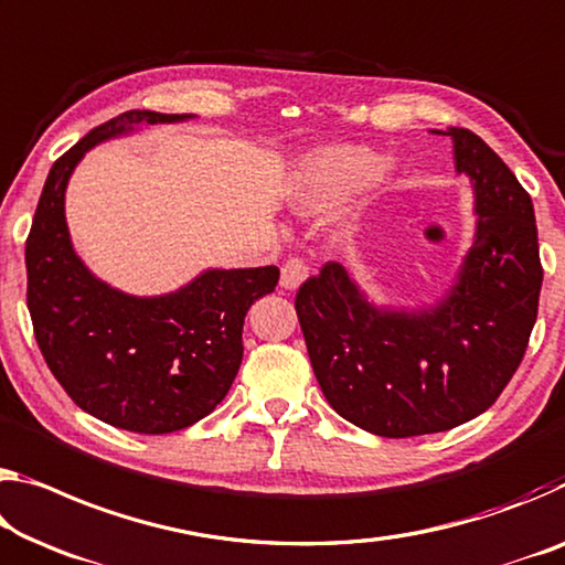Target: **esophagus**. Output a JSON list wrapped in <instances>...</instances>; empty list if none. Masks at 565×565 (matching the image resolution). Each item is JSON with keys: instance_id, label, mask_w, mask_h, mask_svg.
Wrapping results in <instances>:
<instances>
[{"instance_id": "obj_1", "label": "esophagus", "mask_w": 565, "mask_h": 565, "mask_svg": "<svg viewBox=\"0 0 565 565\" xmlns=\"http://www.w3.org/2000/svg\"><path fill=\"white\" fill-rule=\"evenodd\" d=\"M307 276H309V266L299 256H291L289 262L281 266V286H284V289H299V286L307 281Z\"/></svg>"}]
</instances>
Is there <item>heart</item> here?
<instances>
[{
    "label": "heart",
    "mask_w": 565,
    "mask_h": 565,
    "mask_svg": "<svg viewBox=\"0 0 565 565\" xmlns=\"http://www.w3.org/2000/svg\"><path fill=\"white\" fill-rule=\"evenodd\" d=\"M380 168L382 158L370 148L334 146L317 150L303 158L297 181H294V209L303 213L324 211L370 183Z\"/></svg>",
    "instance_id": "1"
}]
</instances>
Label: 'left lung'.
<instances>
[{
	"instance_id": "obj_1",
	"label": "left lung",
	"mask_w": 565,
	"mask_h": 565,
	"mask_svg": "<svg viewBox=\"0 0 565 565\" xmlns=\"http://www.w3.org/2000/svg\"><path fill=\"white\" fill-rule=\"evenodd\" d=\"M476 193V238L435 307L387 309L342 264L299 286L297 315L331 407L380 437L445 433L486 412L521 364L543 268L533 201L488 142L447 128Z\"/></svg>"
}]
</instances>
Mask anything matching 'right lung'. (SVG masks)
<instances>
[{
    "label": "right lung",
    "instance_id": "obj_1",
    "mask_svg": "<svg viewBox=\"0 0 565 565\" xmlns=\"http://www.w3.org/2000/svg\"><path fill=\"white\" fill-rule=\"evenodd\" d=\"M188 118L128 110L89 130L52 166L24 246L26 309L50 372L87 415L140 435L175 433L216 409L244 356L246 311L279 284L276 266L209 268L178 291L132 297L75 254L65 191L87 150Z\"/></svg>",
    "mask_w": 565,
    "mask_h": 565
}]
</instances>
